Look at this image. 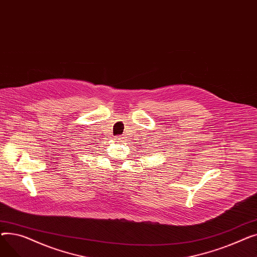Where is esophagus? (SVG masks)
Listing matches in <instances>:
<instances>
[{"label":"esophagus","instance_id":"obj_1","mask_svg":"<svg viewBox=\"0 0 257 257\" xmlns=\"http://www.w3.org/2000/svg\"><path fill=\"white\" fill-rule=\"evenodd\" d=\"M114 140H115L116 142H121V141H123V138H121V137H115Z\"/></svg>","mask_w":257,"mask_h":257}]
</instances>
